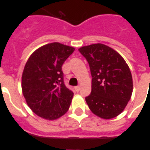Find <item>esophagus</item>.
Wrapping results in <instances>:
<instances>
[{
  "mask_svg": "<svg viewBox=\"0 0 150 150\" xmlns=\"http://www.w3.org/2000/svg\"><path fill=\"white\" fill-rule=\"evenodd\" d=\"M75 89L76 91H79V89H80V87H79V86H76V87H75Z\"/></svg>",
  "mask_w": 150,
  "mask_h": 150,
  "instance_id": "obj_1",
  "label": "esophagus"
}]
</instances>
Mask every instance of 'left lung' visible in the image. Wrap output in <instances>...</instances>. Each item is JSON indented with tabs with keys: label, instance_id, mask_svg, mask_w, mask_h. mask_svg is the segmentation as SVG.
Returning a JSON list of instances; mask_svg holds the SVG:
<instances>
[{
	"label": "left lung",
	"instance_id": "obj_1",
	"mask_svg": "<svg viewBox=\"0 0 150 150\" xmlns=\"http://www.w3.org/2000/svg\"><path fill=\"white\" fill-rule=\"evenodd\" d=\"M79 51L87 59L92 77L91 94L85 98L88 107L103 119L116 117L132 96L129 66L120 54L104 44L83 46Z\"/></svg>",
	"mask_w": 150,
	"mask_h": 150
}]
</instances>
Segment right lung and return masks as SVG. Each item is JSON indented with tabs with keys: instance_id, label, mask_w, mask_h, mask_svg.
Here are the masks:
<instances>
[{
	"instance_id": "add662e5",
	"label": "right lung",
	"mask_w": 150,
	"mask_h": 150,
	"mask_svg": "<svg viewBox=\"0 0 150 150\" xmlns=\"http://www.w3.org/2000/svg\"><path fill=\"white\" fill-rule=\"evenodd\" d=\"M75 48L59 42L35 50L25 66L21 88L28 106L46 120H55L69 109L74 93L64 84L62 64Z\"/></svg>"
}]
</instances>
